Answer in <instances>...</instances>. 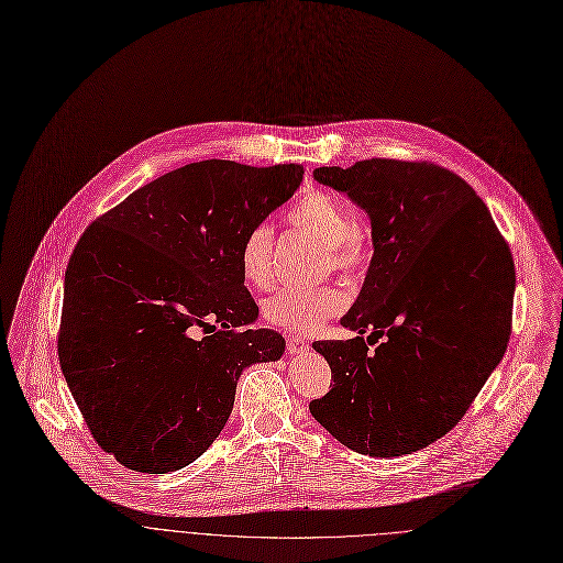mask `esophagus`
Returning <instances> with one entry per match:
<instances>
[{
  "mask_svg": "<svg viewBox=\"0 0 563 563\" xmlns=\"http://www.w3.org/2000/svg\"><path fill=\"white\" fill-rule=\"evenodd\" d=\"M307 349H309V342H307V340L296 338V335H289V338H287V353H289V355H298V353H302V351H307Z\"/></svg>",
  "mask_w": 563,
  "mask_h": 563,
  "instance_id": "esophagus-1",
  "label": "esophagus"
}]
</instances>
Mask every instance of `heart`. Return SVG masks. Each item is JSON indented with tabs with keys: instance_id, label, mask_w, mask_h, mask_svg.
<instances>
[{
	"instance_id": "obj_1",
	"label": "heart",
	"mask_w": 563,
	"mask_h": 563,
	"mask_svg": "<svg viewBox=\"0 0 563 563\" xmlns=\"http://www.w3.org/2000/svg\"><path fill=\"white\" fill-rule=\"evenodd\" d=\"M296 230L313 236L324 245L327 269L344 276H360L371 261V241L362 225L351 221L344 203L313 192L300 199L287 214ZM274 230L267 223L252 228L241 250V269L250 285L265 287L272 283ZM349 305V296L340 287L320 289H278L263 302L265 318L291 333L309 335L324 327L327 320L340 316Z\"/></svg>"
}]
</instances>
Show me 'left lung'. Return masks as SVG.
Listing matches in <instances>:
<instances>
[{
	"label": "left lung",
	"mask_w": 563,
	"mask_h": 563,
	"mask_svg": "<svg viewBox=\"0 0 563 563\" xmlns=\"http://www.w3.org/2000/svg\"><path fill=\"white\" fill-rule=\"evenodd\" d=\"M313 178L368 214L373 258L340 320L355 338L313 342L333 387L309 411L355 453H416L464 418L504 357L510 250L473 187L440 165L368 158Z\"/></svg>",
	"instance_id": "1"
}]
</instances>
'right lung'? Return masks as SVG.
I'll list each match as a JSON object with an SVG mask.
<instances>
[{
	"instance_id": "1",
	"label": "right lung",
	"mask_w": 563,
	"mask_h": 563,
	"mask_svg": "<svg viewBox=\"0 0 563 563\" xmlns=\"http://www.w3.org/2000/svg\"><path fill=\"white\" fill-rule=\"evenodd\" d=\"M302 165L210 158L172 169L99 217L64 287L59 364L97 444L139 473L192 464L223 431L243 368L285 338L258 307L241 250L294 197Z\"/></svg>"
}]
</instances>
